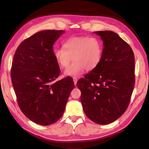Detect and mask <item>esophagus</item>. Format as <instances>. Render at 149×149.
<instances>
[{"label": "esophagus", "mask_w": 149, "mask_h": 149, "mask_svg": "<svg viewBox=\"0 0 149 149\" xmlns=\"http://www.w3.org/2000/svg\"><path fill=\"white\" fill-rule=\"evenodd\" d=\"M73 81H74V84L76 85V83H77V81H78V78H76V77H73Z\"/></svg>", "instance_id": "esophagus-1"}]
</instances>
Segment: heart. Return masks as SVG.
<instances>
[{"mask_svg":"<svg viewBox=\"0 0 149 149\" xmlns=\"http://www.w3.org/2000/svg\"><path fill=\"white\" fill-rule=\"evenodd\" d=\"M63 48L54 49L53 56L62 68L68 66L73 58L74 61L65 70V75L78 76L84 70H94L100 63L103 47L102 42L96 37H72L64 43Z\"/></svg>","mask_w":149,"mask_h":149,"instance_id":"heart-1","label":"heart"}]
</instances>
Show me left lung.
<instances>
[{"mask_svg": "<svg viewBox=\"0 0 149 149\" xmlns=\"http://www.w3.org/2000/svg\"><path fill=\"white\" fill-rule=\"evenodd\" d=\"M103 41L96 69L81 78L77 87L85 114L98 124H110L127 109L135 84V61L129 44L112 31H94Z\"/></svg>", "mask_w": 149, "mask_h": 149, "instance_id": "8db88e82", "label": "left lung"}]
</instances>
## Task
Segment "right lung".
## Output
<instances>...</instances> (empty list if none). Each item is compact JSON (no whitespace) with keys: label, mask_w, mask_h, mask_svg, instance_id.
Masks as SVG:
<instances>
[{"label":"right lung","mask_w":149,"mask_h":149,"mask_svg":"<svg viewBox=\"0 0 149 149\" xmlns=\"http://www.w3.org/2000/svg\"><path fill=\"white\" fill-rule=\"evenodd\" d=\"M63 33L55 30L36 33L21 43L13 56L11 78L18 104L26 118L42 125L61 118L74 88L70 77L54 81L60 69L53 46Z\"/></svg>","instance_id":"obj_1"}]
</instances>
